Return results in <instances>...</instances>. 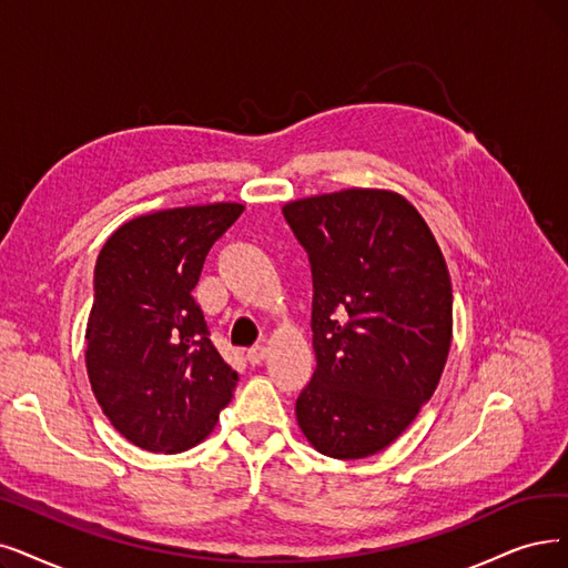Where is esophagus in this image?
Here are the masks:
<instances>
[{
  "label": "esophagus",
  "mask_w": 568,
  "mask_h": 568,
  "mask_svg": "<svg viewBox=\"0 0 568 568\" xmlns=\"http://www.w3.org/2000/svg\"><path fill=\"white\" fill-rule=\"evenodd\" d=\"M265 354H267V349H265L263 345H258V347H252V349L246 352V361L252 363V366H258V363H263Z\"/></svg>",
  "instance_id": "34e87169"
}]
</instances>
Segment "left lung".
<instances>
[{
    "label": "left lung",
    "instance_id": "1",
    "mask_svg": "<svg viewBox=\"0 0 568 568\" xmlns=\"http://www.w3.org/2000/svg\"><path fill=\"white\" fill-rule=\"evenodd\" d=\"M312 267L316 368L296 400L314 449L363 459L434 396L452 343L440 246L403 195L347 189L282 207Z\"/></svg>",
    "mask_w": 568,
    "mask_h": 568
}]
</instances>
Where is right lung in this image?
Listing matches in <instances>:
<instances>
[{"label":"right lung","instance_id":"1","mask_svg":"<svg viewBox=\"0 0 568 568\" xmlns=\"http://www.w3.org/2000/svg\"><path fill=\"white\" fill-rule=\"evenodd\" d=\"M242 212L237 202L153 212L102 246L85 368L102 413L132 445L165 455L195 447L235 392L237 373L191 293L212 244Z\"/></svg>","mask_w":568,"mask_h":568}]
</instances>
